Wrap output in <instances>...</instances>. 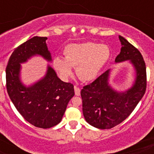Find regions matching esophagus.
Listing matches in <instances>:
<instances>
[{"label": "esophagus", "instance_id": "1", "mask_svg": "<svg viewBox=\"0 0 154 154\" xmlns=\"http://www.w3.org/2000/svg\"><path fill=\"white\" fill-rule=\"evenodd\" d=\"M74 90H75V94H76L77 96H80V94H81V89H80L79 87L77 86V85H75Z\"/></svg>", "mask_w": 154, "mask_h": 154}]
</instances>
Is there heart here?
I'll use <instances>...</instances> for the list:
<instances>
[{
  "label": "heart",
  "instance_id": "b5f03b06",
  "mask_svg": "<svg viewBox=\"0 0 154 154\" xmlns=\"http://www.w3.org/2000/svg\"><path fill=\"white\" fill-rule=\"evenodd\" d=\"M65 59L56 57L53 67L63 80L72 74V68H76L77 77L83 82H90L97 77L109 59V47L95 42L69 45L64 49Z\"/></svg>",
  "mask_w": 154,
  "mask_h": 154
}]
</instances>
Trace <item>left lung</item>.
I'll list each match as a JSON object with an SVG mask.
<instances>
[{"label": "left lung", "mask_w": 154, "mask_h": 154, "mask_svg": "<svg viewBox=\"0 0 154 154\" xmlns=\"http://www.w3.org/2000/svg\"><path fill=\"white\" fill-rule=\"evenodd\" d=\"M119 39L122 49L115 60L121 62L130 60L136 69V82L125 93H117L108 85L109 70H107L92 83L83 87L81 91L83 115L89 125L98 129H111L125 121L146 90V67L143 57L124 37L119 36Z\"/></svg>", "instance_id": "1"}]
</instances>
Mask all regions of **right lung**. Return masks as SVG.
<instances>
[{
	"label": "right lung",
	"mask_w": 154,
	"mask_h": 154,
	"mask_svg": "<svg viewBox=\"0 0 154 154\" xmlns=\"http://www.w3.org/2000/svg\"><path fill=\"white\" fill-rule=\"evenodd\" d=\"M46 39L45 37H34L17 47L5 70L6 89L16 109L29 123L42 129L60 123L68 103L74 96L73 85L59 79L51 67L48 68L46 76L32 86L26 88L20 83V63L35 54L51 60Z\"/></svg>",
	"instance_id": "right-lung-1"
}]
</instances>
